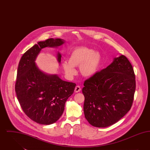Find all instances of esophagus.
<instances>
[{"instance_id":"1","label":"esophagus","mask_w":150,"mask_h":150,"mask_svg":"<svg viewBox=\"0 0 150 150\" xmlns=\"http://www.w3.org/2000/svg\"><path fill=\"white\" fill-rule=\"evenodd\" d=\"M80 91H81L80 86H76V87L75 88V92L76 93H78V92H79Z\"/></svg>"}]
</instances>
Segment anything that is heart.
<instances>
[{
  "mask_svg": "<svg viewBox=\"0 0 150 150\" xmlns=\"http://www.w3.org/2000/svg\"><path fill=\"white\" fill-rule=\"evenodd\" d=\"M101 63L100 54L86 47H79L72 51L68 61L62 63L65 73L72 76L76 74L75 67L80 66V71L86 77H92L98 71Z\"/></svg>",
  "mask_w": 150,
  "mask_h": 150,
  "instance_id": "b5f03b06",
  "label": "heart"
}]
</instances>
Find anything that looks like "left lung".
<instances>
[{
	"label": "left lung",
	"mask_w": 150,
	"mask_h": 150,
	"mask_svg": "<svg viewBox=\"0 0 150 150\" xmlns=\"http://www.w3.org/2000/svg\"><path fill=\"white\" fill-rule=\"evenodd\" d=\"M82 89L84 112L92 125L105 128L120 120L130 110L136 91L132 65L124 55L86 80Z\"/></svg>",
	"instance_id": "obj_1"
}]
</instances>
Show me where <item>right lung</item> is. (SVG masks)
I'll use <instances>...</instances> for the list:
<instances>
[{"label":"right lung","instance_id":"obj_1","mask_svg":"<svg viewBox=\"0 0 150 150\" xmlns=\"http://www.w3.org/2000/svg\"><path fill=\"white\" fill-rule=\"evenodd\" d=\"M61 39H48L27 50L20 61L15 91L23 111L37 123L50 125L63 114L65 102L74 93L76 84L65 81L57 75H47L36 66L35 61L42 49L57 47L64 43ZM60 63L61 55L58 53Z\"/></svg>","mask_w":150,"mask_h":150}]
</instances>
